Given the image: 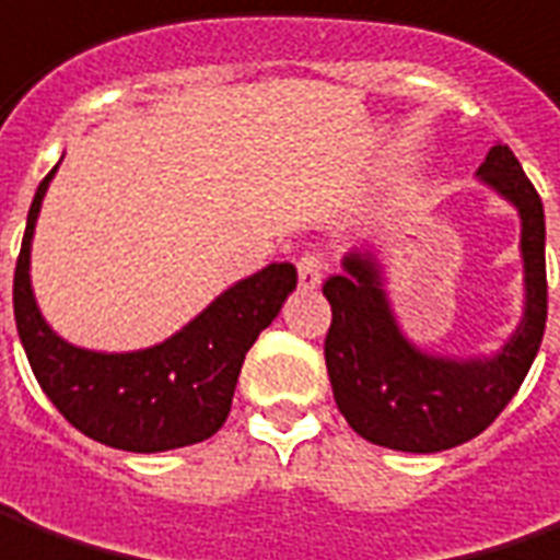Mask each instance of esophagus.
Returning a JSON list of instances; mask_svg holds the SVG:
<instances>
[{
	"label": "esophagus",
	"mask_w": 560,
	"mask_h": 560,
	"mask_svg": "<svg viewBox=\"0 0 560 560\" xmlns=\"http://www.w3.org/2000/svg\"><path fill=\"white\" fill-rule=\"evenodd\" d=\"M299 283H302V289H317L319 283H323V258L317 256V253H304L299 261Z\"/></svg>",
	"instance_id": "obj_1"
}]
</instances>
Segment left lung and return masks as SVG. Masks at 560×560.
<instances>
[{
  "instance_id": "left-lung-1",
  "label": "left lung",
  "mask_w": 560,
  "mask_h": 560,
  "mask_svg": "<svg viewBox=\"0 0 560 560\" xmlns=\"http://www.w3.org/2000/svg\"><path fill=\"white\" fill-rule=\"evenodd\" d=\"M479 176L522 215L527 302L522 326L500 353L445 360L418 350L396 326L372 253L345 256V273L323 283L331 304L326 369L335 405L372 445L433 454L476 439L512 402L542 345L549 311L542 200L509 145H493Z\"/></svg>"
}]
</instances>
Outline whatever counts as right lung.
Instances as JSON below:
<instances>
[{"mask_svg": "<svg viewBox=\"0 0 560 560\" xmlns=\"http://www.w3.org/2000/svg\"><path fill=\"white\" fill-rule=\"evenodd\" d=\"M54 170L38 183L14 268V323L38 387L79 433L109 448L155 454L210 439L229 418L246 350L280 314L299 273L289 261L261 268L149 350L67 345L42 319L30 287V246Z\"/></svg>", "mask_w": 560, "mask_h": 560, "instance_id": "obj_1", "label": "right lung"}]
</instances>
